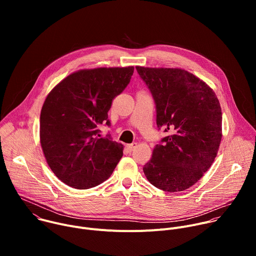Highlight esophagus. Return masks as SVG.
I'll use <instances>...</instances> for the list:
<instances>
[{
  "label": "esophagus",
  "instance_id": "esophagus-1",
  "mask_svg": "<svg viewBox=\"0 0 256 256\" xmlns=\"http://www.w3.org/2000/svg\"><path fill=\"white\" fill-rule=\"evenodd\" d=\"M136 146H138V144H136V142H132V144H128V146H126V148H128V151H134V150L136 149Z\"/></svg>",
  "mask_w": 256,
  "mask_h": 256
}]
</instances>
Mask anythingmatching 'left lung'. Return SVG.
<instances>
[{
  "label": "left lung",
  "instance_id": "left-lung-1",
  "mask_svg": "<svg viewBox=\"0 0 256 256\" xmlns=\"http://www.w3.org/2000/svg\"><path fill=\"white\" fill-rule=\"evenodd\" d=\"M156 105L158 130L170 132L142 170L155 188L184 192L212 164L222 138L220 103L204 82L181 68L136 66Z\"/></svg>",
  "mask_w": 256,
  "mask_h": 256
}]
</instances>
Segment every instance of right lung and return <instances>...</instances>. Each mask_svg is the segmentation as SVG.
Returning <instances> with one entry per match:
<instances>
[{
  "instance_id": "add662e5",
  "label": "right lung",
  "mask_w": 256,
  "mask_h": 256,
  "mask_svg": "<svg viewBox=\"0 0 256 256\" xmlns=\"http://www.w3.org/2000/svg\"><path fill=\"white\" fill-rule=\"evenodd\" d=\"M134 66L98 68L72 72L48 95L40 114V142L56 176L77 190L109 178L122 157L124 146L98 126H110L108 112L130 84Z\"/></svg>"
}]
</instances>
